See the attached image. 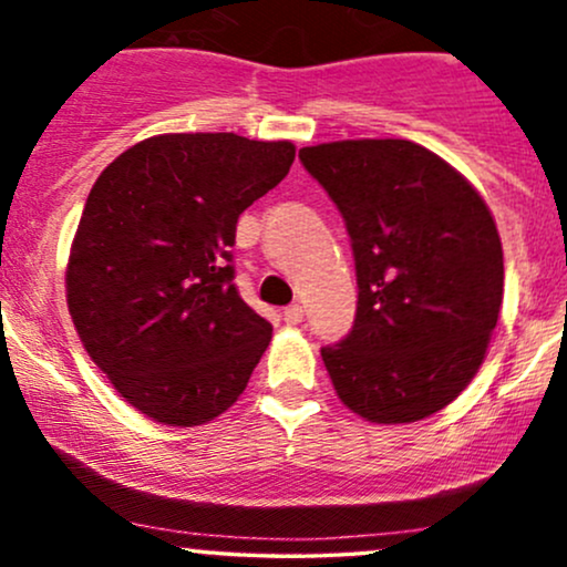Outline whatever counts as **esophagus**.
<instances>
[{
  "label": "esophagus",
  "mask_w": 567,
  "mask_h": 567,
  "mask_svg": "<svg viewBox=\"0 0 567 567\" xmlns=\"http://www.w3.org/2000/svg\"><path fill=\"white\" fill-rule=\"evenodd\" d=\"M282 320L288 322V324H301L303 322V309L298 303H292V306H288V309L282 311Z\"/></svg>",
  "instance_id": "1"
}]
</instances>
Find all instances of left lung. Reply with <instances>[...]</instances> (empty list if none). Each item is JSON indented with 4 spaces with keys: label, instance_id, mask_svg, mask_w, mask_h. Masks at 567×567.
<instances>
[{
    "label": "left lung",
    "instance_id": "1",
    "mask_svg": "<svg viewBox=\"0 0 567 567\" xmlns=\"http://www.w3.org/2000/svg\"><path fill=\"white\" fill-rule=\"evenodd\" d=\"M341 210L357 266V320L322 362L370 424L429 419L470 386L504 301L491 207L451 162L402 138L303 146Z\"/></svg>",
    "mask_w": 567,
    "mask_h": 567
}]
</instances>
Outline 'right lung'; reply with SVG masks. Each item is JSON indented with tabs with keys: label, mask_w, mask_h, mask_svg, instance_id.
Returning <instances> with one entry per match:
<instances>
[{
	"label": "right lung",
	"mask_w": 567,
	"mask_h": 567,
	"mask_svg": "<svg viewBox=\"0 0 567 567\" xmlns=\"http://www.w3.org/2000/svg\"><path fill=\"white\" fill-rule=\"evenodd\" d=\"M290 141L162 133L90 188L66 264L71 322L90 360L146 419L226 413L271 341L231 277L237 218L290 171Z\"/></svg>",
	"instance_id": "add662e5"
}]
</instances>
